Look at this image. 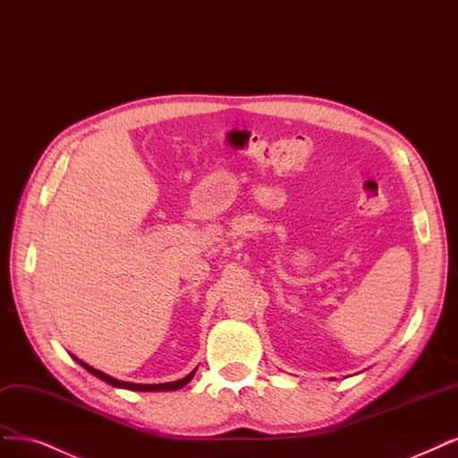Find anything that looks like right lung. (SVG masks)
<instances>
[{"mask_svg": "<svg viewBox=\"0 0 458 458\" xmlns=\"http://www.w3.org/2000/svg\"><path fill=\"white\" fill-rule=\"evenodd\" d=\"M72 358L77 361L79 366L85 368V369H87L89 373H92L94 377H98V379H102L104 383L112 385V386H115V388H127V390H138V392H170V390H178V388L185 386L189 381H191L193 377H195V373H197V368H195L191 373L185 375L183 379H178V381L161 383V385H138V383H124V381H119V379H115V377H112V375H107V373H104V371H100V369H94L92 366L87 364V361L75 358L73 354H72Z\"/></svg>", "mask_w": 458, "mask_h": 458, "instance_id": "1", "label": "right lung"}]
</instances>
